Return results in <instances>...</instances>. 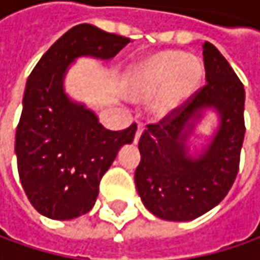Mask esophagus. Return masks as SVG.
Segmentation results:
<instances>
[{
    "mask_svg": "<svg viewBox=\"0 0 260 260\" xmlns=\"http://www.w3.org/2000/svg\"><path fill=\"white\" fill-rule=\"evenodd\" d=\"M143 130H145V124H143V123H139V124H137V132H136L135 135V143L139 142V139H140V136L143 133Z\"/></svg>",
    "mask_w": 260,
    "mask_h": 260,
    "instance_id": "34e87169",
    "label": "esophagus"
}]
</instances>
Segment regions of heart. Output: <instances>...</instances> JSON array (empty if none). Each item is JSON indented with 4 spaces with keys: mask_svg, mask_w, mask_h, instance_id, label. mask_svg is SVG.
Segmentation results:
<instances>
[{
    "mask_svg": "<svg viewBox=\"0 0 260 260\" xmlns=\"http://www.w3.org/2000/svg\"><path fill=\"white\" fill-rule=\"evenodd\" d=\"M201 78V66L178 52L152 56L130 71L127 89L135 98H147L157 92L153 108L159 114L175 110L194 91Z\"/></svg>",
    "mask_w": 260,
    "mask_h": 260,
    "instance_id": "1",
    "label": "heart"
}]
</instances>
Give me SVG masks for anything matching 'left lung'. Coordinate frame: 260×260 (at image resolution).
<instances>
[{
  "mask_svg": "<svg viewBox=\"0 0 260 260\" xmlns=\"http://www.w3.org/2000/svg\"><path fill=\"white\" fill-rule=\"evenodd\" d=\"M207 84L159 123L140 136L137 192L156 217L189 221L223 201L235 182L245 139V88L214 45L204 43ZM204 108H215L220 127L212 143L197 158L187 155L186 137L192 119Z\"/></svg>",
  "mask_w": 260,
  "mask_h": 260,
  "instance_id": "8db88e82",
  "label": "left lung"
}]
</instances>
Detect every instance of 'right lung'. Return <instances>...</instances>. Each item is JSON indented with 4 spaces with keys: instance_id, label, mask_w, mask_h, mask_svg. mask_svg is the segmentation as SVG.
<instances>
[{
    "instance_id": "1",
    "label": "right lung",
    "mask_w": 260,
    "mask_h": 260,
    "mask_svg": "<svg viewBox=\"0 0 260 260\" xmlns=\"http://www.w3.org/2000/svg\"><path fill=\"white\" fill-rule=\"evenodd\" d=\"M128 43L92 24L75 25L28 76L15 133L17 168L28 201L52 220L76 218L94 207L103 175L137 130L136 123L107 130L85 105L72 103L63 92L66 69L79 56L111 59Z\"/></svg>"
}]
</instances>
